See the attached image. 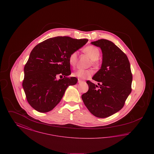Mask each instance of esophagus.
Wrapping results in <instances>:
<instances>
[{"mask_svg": "<svg viewBox=\"0 0 154 154\" xmlns=\"http://www.w3.org/2000/svg\"><path fill=\"white\" fill-rule=\"evenodd\" d=\"M82 81H83L81 80H80V79H79V80H78V82H79V83H81V82H82Z\"/></svg>", "mask_w": 154, "mask_h": 154, "instance_id": "34e87169", "label": "esophagus"}]
</instances>
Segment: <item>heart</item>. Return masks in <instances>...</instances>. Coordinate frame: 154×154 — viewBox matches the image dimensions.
I'll use <instances>...</instances> for the list:
<instances>
[{"instance_id":"obj_1","label":"heart","mask_w":154,"mask_h":154,"mask_svg":"<svg viewBox=\"0 0 154 154\" xmlns=\"http://www.w3.org/2000/svg\"><path fill=\"white\" fill-rule=\"evenodd\" d=\"M83 52L86 54L89 58L91 59L90 65L97 68L99 66V62L98 59L100 57V52L99 49L94 45H88L83 49ZM78 51L72 52L69 56V63L72 67H75L77 61ZM94 74L92 70H78L74 72L73 75L77 77L79 79H86L90 78Z\"/></svg>"}]
</instances>
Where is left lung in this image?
<instances>
[{
	"mask_svg": "<svg viewBox=\"0 0 154 154\" xmlns=\"http://www.w3.org/2000/svg\"><path fill=\"white\" fill-rule=\"evenodd\" d=\"M91 43L102 51V67L92 78L99 86L87 81L89 89L81 97L94 116L108 117L124 107L132 91L130 62L124 52L111 41L100 39Z\"/></svg>",
	"mask_w": 154,
	"mask_h": 154,
	"instance_id": "8db88e82",
	"label": "left lung"
}]
</instances>
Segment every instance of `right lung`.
<instances>
[{
    "mask_svg": "<svg viewBox=\"0 0 154 154\" xmlns=\"http://www.w3.org/2000/svg\"><path fill=\"white\" fill-rule=\"evenodd\" d=\"M88 39L68 36L50 38L37 44L24 67L22 87L28 102L35 110L47 112L60 101L69 85L77 84L71 74L69 56L87 43ZM63 76L58 81L56 77Z\"/></svg>",
    "mask_w": 154,
    "mask_h": 154,
    "instance_id": "obj_1",
    "label": "right lung"
}]
</instances>
